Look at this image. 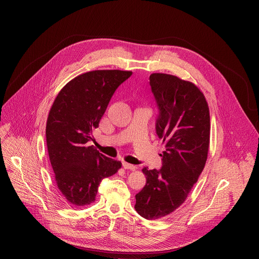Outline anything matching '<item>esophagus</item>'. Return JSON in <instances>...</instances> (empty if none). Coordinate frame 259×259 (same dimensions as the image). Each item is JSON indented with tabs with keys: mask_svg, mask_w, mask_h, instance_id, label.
I'll list each match as a JSON object with an SVG mask.
<instances>
[{
	"mask_svg": "<svg viewBox=\"0 0 259 259\" xmlns=\"http://www.w3.org/2000/svg\"><path fill=\"white\" fill-rule=\"evenodd\" d=\"M123 167L127 170H132V171L137 169V167L135 165H132V164H129V163H126V162H123Z\"/></svg>",
	"mask_w": 259,
	"mask_h": 259,
	"instance_id": "obj_1",
	"label": "esophagus"
}]
</instances>
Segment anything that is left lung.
<instances>
[{
  "label": "left lung",
  "mask_w": 259,
  "mask_h": 259,
  "mask_svg": "<svg viewBox=\"0 0 259 259\" xmlns=\"http://www.w3.org/2000/svg\"><path fill=\"white\" fill-rule=\"evenodd\" d=\"M150 85L159 109L156 132L166 151L160 170L142 169L146 183L135 196V210L153 220L176 210L198 181L208 156L210 115L204 94L191 82L152 73Z\"/></svg>",
  "instance_id": "1"
}]
</instances>
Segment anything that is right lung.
Here are the masks:
<instances>
[{
    "mask_svg": "<svg viewBox=\"0 0 259 259\" xmlns=\"http://www.w3.org/2000/svg\"><path fill=\"white\" fill-rule=\"evenodd\" d=\"M131 75L118 69L85 72L69 81L52 104L46 126L48 154L58 190L72 206L93 203L101 180L122 166L88 143L110 98Z\"/></svg>",
    "mask_w": 259,
    "mask_h": 259,
    "instance_id": "right-lung-1",
    "label": "right lung"
}]
</instances>
